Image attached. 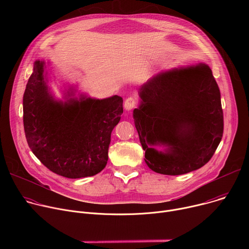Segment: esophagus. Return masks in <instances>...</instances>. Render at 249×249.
Segmentation results:
<instances>
[{
	"label": "esophagus",
	"mask_w": 249,
	"mask_h": 249,
	"mask_svg": "<svg viewBox=\"0 0 249 249\" xmlns=\"http://www.w3.org/2000/svg\"><path fill=\"white\" fill-rule=\"evenodd\" d=\"M137 106V99L134 96H129L124 103V107L126 110H131L133 108H135Z\"/></svg>",
	"instance_id": "1"
}]
</instances>
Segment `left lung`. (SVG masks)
<instances>
[{"label":"left lung","mask_w":249,"mask_h":249,"mask_svg":"<svg viewBox=\"0 0 249 249\" xmlns=\"http://www.w3.org/2000/svg\"><path fill=\"white\" fill-rule=\"evenodd\" d=\"M135 126L148 166L160 174L180 175L205 165L224 133L219 86L209 66L160 73L140 89ZM166 144L165 153L150 147Z\"/></svg>","instance_id":"1"}]
</instances>
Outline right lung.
I'll return each instance as SVG.
<instances>
[{
  "mask_svg": "<svg viewBox=\"0 0 249 249\" xmlns=\"http://www.w3.org/2000/svg\"><path fill=\"white\" fill-rule=\"evenodd\" d=\"M43 72L44 64L35 62L23 94L28 147L58 175L81 178L97 174L108 160L111 132L123 113L122 97L55 101Z\"/></svg>",
  "mask_w": 249,
  "mask_h": 249,
  "instance_id": "add662e5",
  "label": "right lung"
}]
</instances>
